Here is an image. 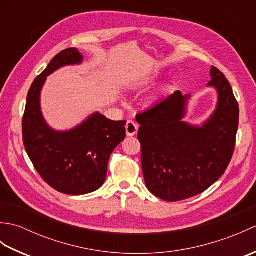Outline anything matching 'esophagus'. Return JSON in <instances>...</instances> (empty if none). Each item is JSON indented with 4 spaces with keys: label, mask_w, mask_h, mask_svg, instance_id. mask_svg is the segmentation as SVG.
<instances>
[{
    "label": "esophagus",
    "mask_w": 256,
    "mask_h": 256,
    "mask_svg": "<svg viewBox=\"0 0 256 256\" xmlns=\"http://www.w3.org/2000/svg\"><path fill=\"white\" fill-rule=\"evenodd\" d=\"M125 130H126L128 136H134V135L138 133V125L134 121H131V120H130V121L126 122V125H125Z\"/></svg>",
    "instance_id": "esophagus-1"
}]
</instances>
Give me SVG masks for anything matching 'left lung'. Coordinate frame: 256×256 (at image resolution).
Instances as JSON below:
<instances>
[{
    "label": "left lung",
    "instance_id": "obj_1",
    "mask_svg": "<svg viewBox=\"0 0 256 256\" xmlns=\"http://www.w3.org/2000/svg\"><path fill=\"white\" fill-rule=\"evenodd\" d=\"M210 74L208 86L218 92V104L202 126L182 121L190 96L180 91L136 116L145 184L157 198L170 202L192 198L229 166L240 110L224 74L214 66Z\"/></svg>",
    "mask_w": 256,
    "mask_h": 256
}]
</instances>
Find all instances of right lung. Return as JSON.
<instances>
[{
  "instance_id": "obj_1",
  "label": "right lung",
  "mask_w": 256,
  "mask_h": 256,
  "mask_svg": "<svg viewBox=\"0 0 256 256\" xmlns=\"http://www.w3.org/2000/svg\"><path fill=\"white\" fill-rule=\"evenodd\" d=\"M77 48L52 58L32 84L23 116V142L35 170L59 192L79 196L99 189L106 180L114 148L125 138L126 121H111L96 112L64 132L48 126L40 110V91L47 76L68 64L82 62Z\"/></svg>"
}]
</instances>
